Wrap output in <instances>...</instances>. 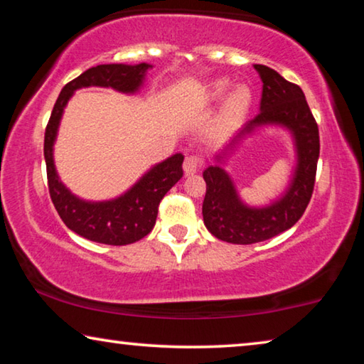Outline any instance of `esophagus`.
I'll return each instance as SVG.
<instances>
[{
	"mask_svg": "<svg viewBox=\"0 0 364 364\" xmlns=\"http://www.w3.org/2000/svg\"><path fill=\"white\" fill-rule=\"evenodd\" d=\"M202 165H204V159H202L200 156H197V154H193V156H188L186 159H184L183 170H184V173L189 176V175L197 173V171L202 168Z\"/></svg>",
	"mask_w": 364,
	"mask_h": 364,
	"instance_id": "1",
	"label": "esophagus"
}]
</instances>
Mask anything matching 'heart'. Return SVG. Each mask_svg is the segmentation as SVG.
I'll use <instances>...</instances> for the list:
<instances>
[{"label":"heart","mask_w":364,"mask_h":364,"mask_svg":"<svg viewBox=\"0 0 364 364\" xmlns=\"http://www.w3.org/2000/svg\"><path fill=\"white\" fill-rule=\"evenodd\" d=\"M228 88H230V83L225 82V80H218V82H215L210 86L208 95H210L212 100H218V97H221L226 93ZM250 106H252V91L249 86L245 85L236 86V88L226 96L223 107L220 110L218 127L220 128L234 127L236 123L245 119V115L249 114Z\"/></svg>","instance_id":"obj_1"}]
</instances>
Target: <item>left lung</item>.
<instances>
[{
    "label": "left lung",
    "mask_w": 364,
    "mask_h": 364,
    "mask_svg": "<svg viewBox=\"0 0 364 364\" xmlns=\"http://www.w3.org/2000/svg\"><path fill=\"white\" fill-rule=\"evenodd\" d=\"M254 67L263 82L260 114L232 138L223 154H218L217 164L204 170L207 193L202 215L207 230L220 241L241 245L267 241L297 223L311 199L319 157L318 123L300 86L287 82L267 65L255 64ZM263 124H281L293 133L298 167L281 200L271 206L255 209L238 199L229 176L218 164L239 139Z\"/></svg>",
    "instance_id": "left-lung-1"
}]
</instances>
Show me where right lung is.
<instances>
[{
    "label": "right lung",
    "mask_w": 364,
    "mask_h": 364,
    "mask_svg": "<svg viewBox=\"0 0 364 364\" xmlns=\"http://www.w3.org/2000/svg\"><path fill=\"white\" fill-rule=\"evenodd\" d=\"M149 64H102L91 67L67 83L54 104L45 132V160L49 196L65 226L90 241L107 245L133 244L147 236L156 225L159 204L164 196L181 180L183 154H175L152 167L125 194L106 202H86L73 196L54 168L53 146L60 117L73 91L86 86H104L122 93H134L143 85Z\"/></svg>",
    "instance_id": "obj_1"
}]
</instances>
